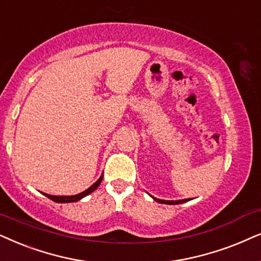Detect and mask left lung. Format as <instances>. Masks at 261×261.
Listing matches in <instances>:
<instances>
[{"label":"left lung","mask_w":261,"mask_h":261,"mask_svg":"<svg viewBox=\"0 0 261 261\" xmlns=\"http://www.w3.org/2000/svg\"><path fill=\"white\" fill-rule=\"evenodd\" d=\"M152 199L155 201H158V203H161V204H169V205H175V204H181V203H186V201H189L190 199H180V200H163V199H159V198H155L150 196Z\"/></svg>","instance_id":"1"}]
</instances>
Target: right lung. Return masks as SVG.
<instances>
[{"mask_svg": "<svg viewBox=\"0 0 261 261\" xmlns=\"http://www.w3.org/2000/svg\"><path fill=\"white\" fill-rule=\"evenodd\" d=\"M102 174L100 178L96 180V181L93 184L92 186L88 187L86 191H83V192L79 193V194H75V196H51V194H47V193H43L44 196H46L47 198H50L51 200L56 201V203H74V201H79L80 199H82V198H85L86 196H88V194H90L93 192V191H95L96 189H98L100 184H101L102 181Z\"/></svg>", "mask_w": 261, "mask_h": 261, "instance_id": "add662e5", "label": "right lung"}]
</instances>
